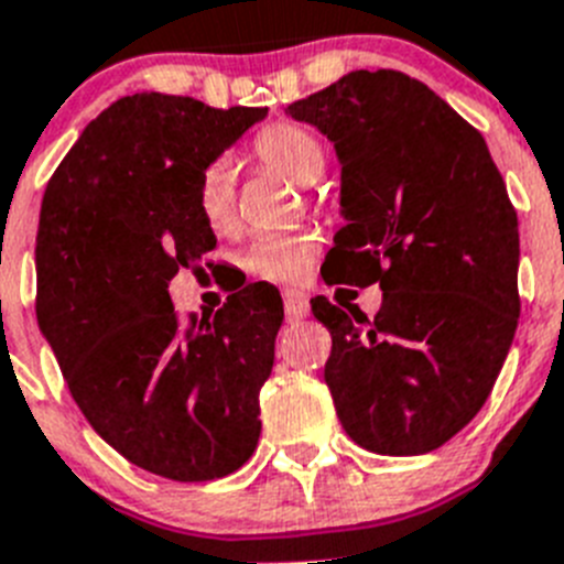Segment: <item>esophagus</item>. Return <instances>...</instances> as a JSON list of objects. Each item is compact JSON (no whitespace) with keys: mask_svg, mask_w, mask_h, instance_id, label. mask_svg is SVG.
<instances>
[{"mask_svg":"<svg viewBox=\"0 0 564 564\" xmlns=\"http://www.w3.org/2000/svg\"><path fill=\"white\" fill-rule=\"evenodd\" d=\"M282 299H285L288 322H302V318L311 313V302H307V296L302 291H285L282 293Z\"/></svg>","mask_w":564,"mask_h":564,"instance_id":"esophagus-1","label":"esophagus"}]
</instances>
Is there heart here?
<instances>
[{
    "mask_svg": "<svg viewBox=\"0 0 564 564\" xmlns=\"http://www.w3.org/2000/svg\"><path fill=\"white\" fill-rule=\"evenodd\" d=\"M253 154L271 172L282 174L296 186H313L325 169V149L313 132L296 123H273L259 132ZM234 169L228 161H217L203 172L197 186V206L203 220L214 231H228L234 223ZM318 251V237L307 231L265 234L257 237L242 253L248 273L268 282H293L307 271Z\"/></svg>",
    "mask_w": 564,
    "mask_h": 564,
    "instance_id": "obj_1",
    "label": "heart"
}]
</instances>
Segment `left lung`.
Wrapping results in <instances>:
<instances>
[{
  "instance_id": "8db88e82",
  "label": "left lung",
  "mask_w": 564,
  "mask_h": 564,
  "mask_svg": "<svg viewBox=\"0 0 564 564\" xmlns=\"http://www.w3.org/2000/svg\"><path fill=\"white\" fill-rule=\"evenodd\" d=\"M327 134L344 226L322 276L383 291L381 311L313 316L330 330L325 381L367 452L426 455L480 412L514 341L520 231L482 134L398 69H352L285 109Z\"/></svg>"
}]
</instances>
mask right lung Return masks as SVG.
Returning a JSON list of instances; mask_svg holds the SVG:
<instances>
[{
  "label": "right lung",
  "mask_w": 564,
  "mask_h": 564,
  "mask_svg": "<svg viewBox=\"0 0 564 564\" xmlns=\"http://www.w3.org/2000/svg\"><path fill=\"white\" fill-rule=\"evenodd\" d=\"M265 115L134 93L87 123L44 188L39 330L89 426L169 480L231 475L262 430L279 291L246 285L183 327L169 282L217 246L197 206L203 172Z\"/></svg>",
  "instance_id": "obj_1"
}]
</instances>
